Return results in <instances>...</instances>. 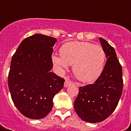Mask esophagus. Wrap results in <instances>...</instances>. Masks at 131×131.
Wrapping results in <instances>:
<instances>
[{"mask_svg":"<svg viewBox=\"0 0 131 131\" xmlns=\"http://www.w3.org/2000/svg\"><path fill=\"white\" fill-rule=\"evenodd\" d=\"M71 84V81L68 77H66V81H65V83H64V87L65 88H67V87H68Z\"/></svg>","mask_w":131,"mask_h":131,"instance_id":"34e87169","label":"esophagus"}]
</instances>
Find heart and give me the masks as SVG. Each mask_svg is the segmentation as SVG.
<instances>
[{
	"instance_id": "1",
	"label": "heart",
	"mask_w": 131,
	"mask_h": 131,
	"mask_svg": "<svg viewBox=\"0 0 131 131\" xmlns=\"http://www.w3.org/2000/svg\"><path fill=\"white\" fill-rule=\"evenodd\" d=\"M61 57H52L54 66L63 72L73 66L75 77L81 82H91L100 77L103 70L106 54L99 45L89 42L71 41L63 44Z\"/></svg>"
}]
</instances>
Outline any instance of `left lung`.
Here are the masks:
<instances>
[{"mask_svg":"<svg viewBox=\"0 0 131 131\" xmlns=\"http://www.w3.org/2000/svg\"><path fill=\"white\" fill-rule=\"evenodd\" d=\"M107 58L103 71L92 84L80 87L74 101V110L82 120L100 123L115 110L123 88V70L116 52L109 43L99 38Z\"/></svg>","mask_w":131,"mask_h":131,"instance_id":"8db88e82","label":"left lung"}]
</instances>
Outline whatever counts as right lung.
Here are the masks:
<instances>
[{"mask_svg":"<svg viewBox=\"0 0 131 131\" xmlns=\"http://www.w3.org/2000/svg\"><path fill=\"white\" fill-rule=\"evenodd\" d=\"M57 39L34 34L24 39L13 55L8 84L15 106L26 117H45L53 106L54 95L65 80L57 76L52 54Z\"/></svg>","mask_w":131,"mask_h":131,"instance_id":"1","label":"right lung"}]
</instances>
